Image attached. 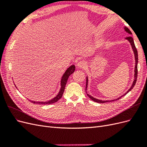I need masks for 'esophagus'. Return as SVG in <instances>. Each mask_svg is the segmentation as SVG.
<instances>
[{"instance_id":"1","label":"esophagus","mask_w":147,"mask_h":147,"mask_svg":"<svg viewBox=\"0 0 147 147\" xmlns=\"http://www.w3.org/2000/svg\"><path fill=\"white\" fill-rule=\"evenodd\" d=\"M77 67L78 68H85L86 67V63L84 61H81L78 63V64H77Z\"/></svg>"}]
</instances>
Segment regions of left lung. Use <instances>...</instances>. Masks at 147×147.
<instances>
[{
	"label": "left lung",
	"mask_w": 147,
	"mask_h": 147,
	"mask_svg": "<svg viewBox=\"0 0 147 147\" xmlns=\"http://www.w3.org/2000/svg\"><path fill=\"white\" fill-rule=\"evenodd\" d=\"M124 30H125L127 33H128L129 35H132V33H131V32L130 31V30L127 27H124ZM125 39L127 40L129 42L130 44H131L132 49V50H133V52H134V54L135 61H136V64H135L136 65H135V69H134V81H133V83H132V84L131 86L130 87L129 89V90H127V91L126 92L124 93V94H123L122 96H121L120 97H118L117 99L110 100H100V99H96V98H94V97H92V96H91V95L88 94V92H87V89H88V76H87V77H86V94H87L88 96L89 97H90V98L91 100H92L93 101H94V102H98V103H105V102H112V101H115V100H118V99H119L120 98H121V97H122L123 96H125L126 94H127V93H128L129 92V91L132 90V89L133 88H134V86H135L136 83V82H137V63H138V53H137V49H136V46H135V44H134V40H133V38H132V37L131 36H129V37L125 38Z\"/></svg>",
	"instance_id": "1"
}]
</instances>
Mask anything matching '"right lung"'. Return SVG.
Masks as SVG:
<instances>
[{
  "label": "right lung",
  "instance_id": "obj_1",
  "mask_svg": "<svg viewBox=\"0 0 147 147\" xmlns=\"http://www.w3.org/2000/svg\"><path fill=\"white\" fill-rule=\"evenodd\" d=\"M75 70V65H74V64L69 66V67L65 70V72L63 75V76H62L61 81H60V85H61L60 90H59L58 93H57V94L55 97H53V99L49 100H47V101H34V100H31L30 99H29V100L34 104H51L53 103H55V102H56L57 101H58L61 98L62 96H63V94L64 90H65L66 83H67V80H68L69 76L71 74L74 72ZM15 86H16V85H15ZM16 88H17L16 86Z\"/></svg>",
  "mask_w": 147,
  "mask_h": 147
}]
</instances>
